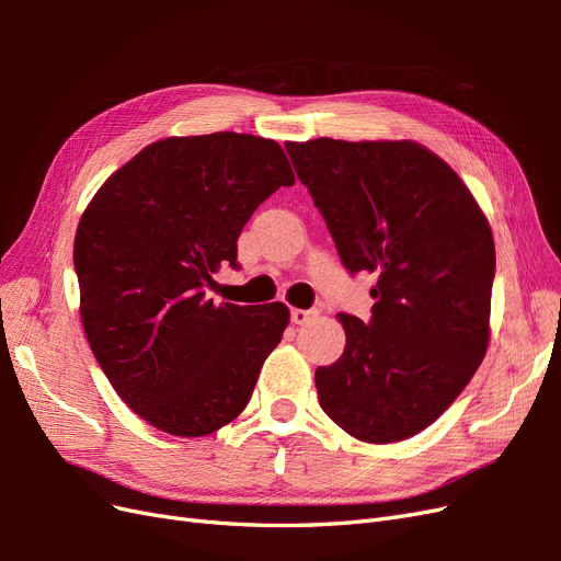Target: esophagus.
<instances>
[{"label": "esophagus", "mask_w": 561, "mask_h": 561, "mask_svg": "<svg viewBox=\"0 0 561 561\" xmlns=\"http://www.w3.org/2000/svg\"><path fill=\"white\" fill-rule=\"evenodd\" d=\"M316 313H318V311H311V309H293V311H290V318H293L295 325H307V322H309L311 318H316Z\"/></svg>", "instance_id": "34e87169"}]
</instances>
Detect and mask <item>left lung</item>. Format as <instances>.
I'll list each match as a JSON object with an SVG mask.
<instances>
[{"mask_svg": "<svg viewBox=\"0 0 561 561\" xmlns=\"http://www.w3.org/2000/svg\"><path fill=\"white\" fill-rule=\"evenodd\" d=\"M348 274L369 271L371 318L339 313L346 348L316 369L339 428L388 445L428 428L489 344L494 236L468 186L410 140L287 142Z\"/></svg>", "mask_w": 561, "mask_h": 561, "instance_id": "8db88e82", "label": "left lung"}]
</instances>
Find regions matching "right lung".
Wrapping results in <instances>:
<instances>
[{
  "label": "right lung",
  "mask_w": 561,
  "mask_h": 561,
  "mask_svg": "<svg viewBox=\"0 0 561 561\" xmlns=\"http://www.w3.org/2000/svg\"><path fill=\"white\" fill-rule=\"evenodd\" d=\"M283 149L243 133L165 138L100 186L75 239L83 332L130 410L163 433L210 435L239 416L290 320L285 304H219L206 290L278 186Z\"/></svg>",
  "instance_id": "1"
}]
</instances>
